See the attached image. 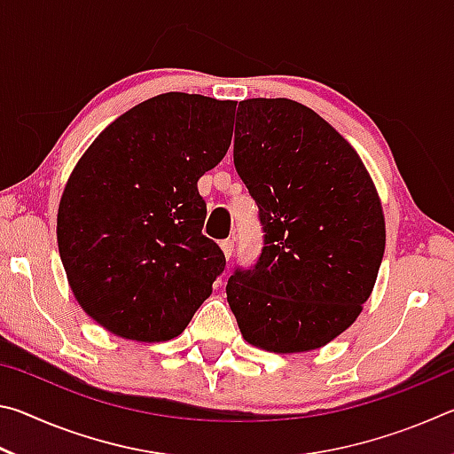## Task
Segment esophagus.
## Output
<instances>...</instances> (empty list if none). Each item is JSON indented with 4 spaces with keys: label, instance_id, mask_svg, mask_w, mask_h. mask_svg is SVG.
Returning a JSON list of instances; mask_svg holds the SVG:
<instances>
[{
    "label": "esophagus",
    "instance_id": "esophagus-1",
    "mask_svg": "<svg viewBox=\"0 0 454 454\" xmlns=\"http://www.w3.org/2000/svg\"><path fill=\"white\" fill-rule=\"evenodd\" d=\"M220 248H222V252H224V256L230 260V256L234 254V240H224L220 244Z\"/></svg>",
    "mask_w": 454,
    "mask_h": 454
}]
</instances>
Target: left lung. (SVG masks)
Returning <instances> with one entry per match:
<instances>
[{
	"label": "left lung",
	"mask_w": 454,
	"mask_h": 454,
	"mask_svg": "<svg viewBox=\"0 0 454 454\" xmlns=\"http://www.w3.org/2000/svg\"><path fill=\"white\" fill-rule=\"evenodd\" d=\"M234 166L264 232L226 284L240 333L282 355L325 347L363 310L387 242L363 160L310 107L252 98L238 104Z\"/></svg>",
	"instance_id": "8db88e82"
}]
</instances>
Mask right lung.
Here are the masks:
<instances>
[{"label": "right lung", "mask_w": 454, "mask_h": 454, "mask_svg": "<svg viewBox=\"0 0 454 454\" xmlns=\"http://www.w3.org/2000/svg\"><path fill=\"white\" fill-rule=\"evenodd\" d=\"M234 102L170 91L107 126L67 180L58 246L67 280L98 325L129 340L178 336L224 272L202 234L198 180L232 142Z\"/></svg>", "instance_id": "1"}]
</instances>
